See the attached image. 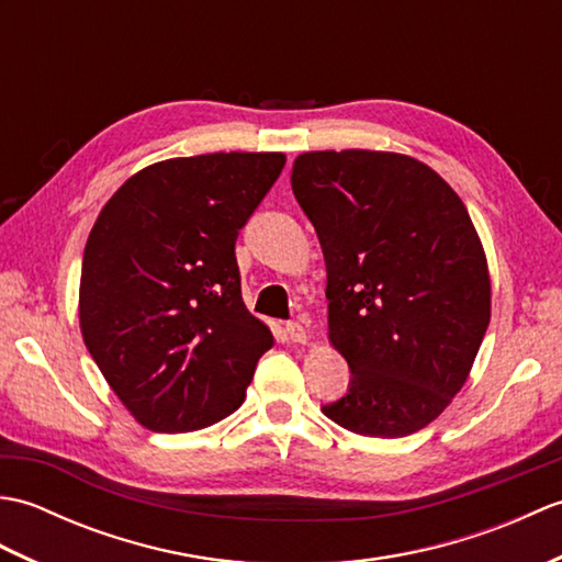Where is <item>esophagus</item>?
Returning <instances> with one entry per match:
<instances>
[{"instance_id":"esophagus-1","label":"esophagus","mask_w":562,"mask_h":562,"mask_svg":"<svg viewBox=\"0 0 562 562\" xmlns=\"http://www.w3.org/2000/svg\"><path fill=\"white\" fill-rule=\"evenodd\" d=\"M284 333H288V338L292 342H306L308 340L306 330H304V326L300 324V321H288V324H284Z\"/></svg>"}]
</instances>
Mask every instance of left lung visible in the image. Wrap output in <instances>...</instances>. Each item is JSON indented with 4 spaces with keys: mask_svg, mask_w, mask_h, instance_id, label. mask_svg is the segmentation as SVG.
Returning <instances> with one entry per match:
<instances>
[{
    "mask_svg": "<svg viewBox=\"0 0 562 562\" xmlns=\"http://www.w3.org/2000/svg\"><path fill=\"white\" fill-rule=\"evenodd\" d=\"M292 190L326 258L328 338L352 372L321 411L355 435L417 432L461 391L491 324L469 210L429 166L393 151L300 154Z\"/></svg>",
    "mask_w": 562,
    "mask_h": 562,
    "instance_id": "8db88e82",
    "label": "left lung"
}]
</instances>
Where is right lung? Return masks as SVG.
<instances>
[{"instance_id": "add662e5", "label": "right lung", "mask_w": 562, "mask_h": 562, "mask_svg": "<svg viewBox=\"0 0 562 562\" xmlns=\"http://www.w3.org/2000/svg\"><path fill=\"white\" fill-rule=\"evenodd\" d=\"M280 151L151 164L115 190L81 260L79 326L101 374L151 432H193L246 398L270 328L241 300L238 229Z\"/></svg>"}]
</instances>
